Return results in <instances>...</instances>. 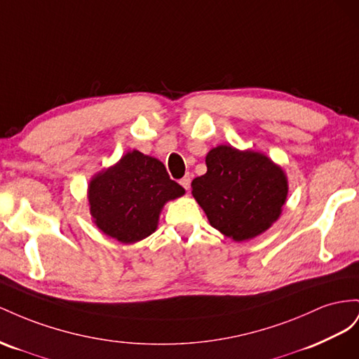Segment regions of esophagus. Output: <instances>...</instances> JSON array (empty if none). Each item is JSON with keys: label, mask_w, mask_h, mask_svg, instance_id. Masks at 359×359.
I'll use <instances>...</instances> for the list:
<instances>
[{"label": "esophagus", "mask_w": 359, "mask_h": 359, "mask_svg": "<svg viewBox=\"0 0 359 359\" xmlns=\"http://www.w3.org/2000/svg\"><path fill=\"white\" fill-rule=\"evenodd\" d=\"M180 185H182L183 188H185L187 191L189 189V187H191V177H189V174H187L185 177L180 179Z\"/></svg>", "instance_id": "esophagus-1"}]
</instances>
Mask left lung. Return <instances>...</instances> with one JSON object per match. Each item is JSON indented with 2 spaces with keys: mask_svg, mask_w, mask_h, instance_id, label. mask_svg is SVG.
I'll return each mask as SVG.
<instances>
[{
  "mask_svg": "<svg viewBox=\"0 0 359 359\" xmlns=\"http://www.w3.org/2000/svg\"><path fill=\"white\" fill-rule=\"evenodd\" d=\"M206 165L208 172L194 179L191 188L213 229L242 242L278 219L287 180L269 158L218 146L208 153Z\"/></svg>",
  "mask_w": 359,
  "mask_h": 359,
  "instance_id": "obj_1",
  "label": "left lung"
}]
</instances>
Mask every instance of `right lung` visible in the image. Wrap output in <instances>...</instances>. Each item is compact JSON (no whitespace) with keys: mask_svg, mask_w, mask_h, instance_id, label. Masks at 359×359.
<instances>
[{"mask_svg":"<svg viewBox=\"0 0 359 359\" xmlns=\"http://www.w3.org/2000/svg\"><path fill=\"white\" fill-rule=\"evenodd\" d=\"M183 194L162 162L134 150L90 182V212L108 236L134 243L156 230L163 204Z\"/></svg>","mask_w":359,"mask_h":359,"instance_id":"1","label":"right lung"}]
</instances>
